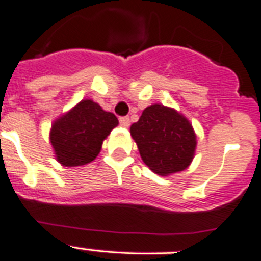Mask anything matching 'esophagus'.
Returning a JSON list of instances; mask_svg holds the SVG:
<instances>
[{
    "mask_svg": "<svg viewBox=\"0 0 261 261\" xmlns=\"http://www.w3.org/2000/svg\"><path fill=\"white\" fill-rule=\"evenodd\" d=\"M119 123H120V125L128 128V126L130 125V119H129L128 116H121V118H119Z\"/></svg>",
    "mask_w": 261,
    "mask_h": 261,
    "instance_id": "obj_1",
    "label": "esophagus"
}]
</instances>
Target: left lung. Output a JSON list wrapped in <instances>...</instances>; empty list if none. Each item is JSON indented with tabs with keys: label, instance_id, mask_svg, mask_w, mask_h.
<instances>
[{
	"label": "left lung",
	"instance_id": "1",
	"mask_svg": "<svg viewBox=\"0 0 261 261\" xmlns=\"http://www.w3.org/2000/svg\"><path fill=\"white\" fill-rule=\"evenodd\" d=\"M130 135L142 160L155 173L166 176L188 168L194 156L197 137L182 115L163 105L143 110Z\"/></svg>",
	"mask_w": 261,
	"mask_h": 261
}]
</instances>
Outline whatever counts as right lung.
Returning a JSON list of instances; mask_svg holds the SVG:
<instances>
[{"label":"right lung","instance_id":"obj_1","mask_svg":"<svg viewBox=\"0 0 261 261\" xmlns=\"http://www.w3.org/2000/svg\"><path fill=\"white\" fill-rule=\"evenodd\" d=\"M119 121L90 99L81 101L53 124L50 142L57 160L66 167L90 163L101 151L102 142Z\"/></svg>","mask_w":261,"mask_h":261}]
</instances>
